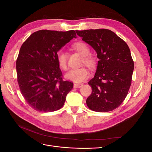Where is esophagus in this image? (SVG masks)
<instances>
[{
	"mask_svg": "<svg viewBox=\"0 0 152 152\" xmlns=\"http://www.w3.org/2000/svg\"><path fill=\"white\" fill-rule=\"evenodd\" d=\"M82 86H83V84H74L73 87H74L75 88H80Z\"/></svg>",
	"mask_w": 152,
	"mask_h": 152,
	"instance_id": "1",
	"label": "esophagus"
}]
</instances>
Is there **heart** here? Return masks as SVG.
I'll list each match as a JSON object with an SVG mask.
<instances>
[{
	"label": "heart",
	"mask_w": 152,
	"mask_h": 152,
	"mask_svg": "<svg viewBox=\"0 0 152 152\" xmlns=\"http://www.w3.org/2000/svg\"><path fill=\"white\" fill-rule=\"evenodd\" d=\"M73 48L76 51L83 56V61L86 66L91 68H94L97 65V59L93 55L89 54L90 49L87 44L83 42H78L73 45ZM56 61L58 65L62 70L67 68V53L63 49L59 50L56 53ZM89 76V72L87 69L83 66L79 68L72 69L66 74L67 79L80 83L84 81Z\"/></svg>",
	"instance_id": "1"
}]
</instances>
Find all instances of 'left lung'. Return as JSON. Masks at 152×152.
<instances>
[{
	"instance_id": "left-lung-1",
	"label": "left lung",
	"mask_w": 152,
	"mask_h": 152,
	"mask_svg": "<svg viewBox=\"0 0 152 152\" xmlns=\"http://www.w3.org/2000/svg\"><path fill=\"white\" fill-rule=\"evenodd\" d=\"M82 40L97 53V70L89 82L92 93L86 104L93 111L107 112L118 108L131 85L134 61L129 48L108 29L76 30Z\"/></svg>"
}]
</instances>
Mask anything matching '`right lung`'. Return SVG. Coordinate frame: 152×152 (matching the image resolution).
Returning a JSON list of instances; mask_svg holds the SVG:
<instances>
[{
  "instance_id": "add662e5",
  "label": "right lung",
  "mask_w": 152,
  "mask_h": 152,
  "mask_svg": "<svg viewBox=\"0 0 152 152\" xmlns=\"http://www.w3.org/2000/svg\"><path fill=\"white\" fill-rule=\"evenodd\" d=\"M73 37L74 30L35 31L20 48L16 60L18 83L29 106L38 112H54L65 103L73 87L63 79L56 53Z\"/></svg>"
}]
</instances>
